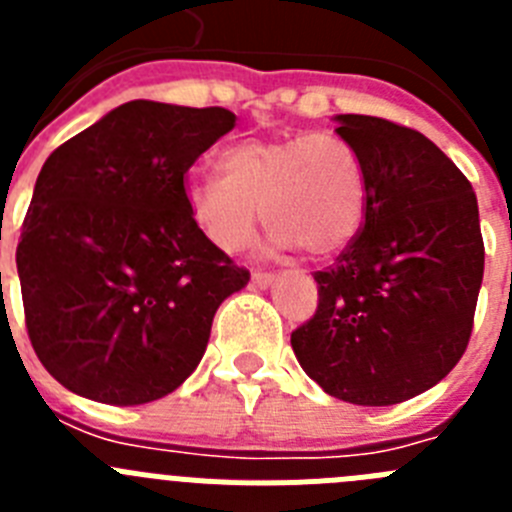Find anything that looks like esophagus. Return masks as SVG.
Segmentation results:
<instances>
[{"mask_svg": "<svg viewBox=\"0 0 512 512\" xmlns=\"http://www.w3.org/2000/svg\"><path fill=\"white\" fill-rule=\"evenodd\" d=\"M274 274H269V271H253V277H251V282H253V287H259V289H269L271 284H274Z\"/></svg>", "mask_w": 512, "mask_h": 512, "instance_id": "obj_1", "label": "esophagus"}]
</instances>
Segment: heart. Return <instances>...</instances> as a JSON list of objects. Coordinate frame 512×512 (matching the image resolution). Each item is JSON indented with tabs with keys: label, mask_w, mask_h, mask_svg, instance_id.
I'll return each instance as SVG.
<instances>
[{
	"label": "heart",
	"mask_w": 512,
	"mask_h": 512,
	"mask_svg": "<svg viewBox=\"0 0 512 512\" xmlns=\"http://www.w3.org/2000/svg\"><path fill=\"white\" fill-rule=\"evenodd\" d=\"M220 176L184 184L189 217L220 253L253 241L259 210L271 243L330 259L356 241L366 217V174L359 153L333 133L243 138L217 156Z\"/></svg>",
	"instance_id": "heart-1"
}]
</instances>
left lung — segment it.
<instances>
[{"instance_id": "obj_1", "label": "left lung", "mask_w": 512, "mask_h": 512, "mask_svg": "<svg viewBox=\"0 0 512 512\" xmlns=\"http://www.w3.org/2000/svg\"><path fill=\"white\" fill-rule=\"evenodd\" d=\"M333 120L364 164L366 217L336 264L315 274L318 310L292 348L330 397L382 408L431 390L459 364L485 243L472 184L436 143L382 117Z\"/></svg>"}]
</instances>
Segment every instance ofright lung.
Returning a JSON list of instances; mask_svg holds the SVG:
<instances>
[{
    "mask_svg": "<svg viewBox=\"0 0 512 512\" xmlns=\"http://www.w3.org/2000/svg\"><path fill=\"white\" fill-rule=\"evenodd\" d=\"M223 107L135 99L48 156L17 246L30 341L53 379L104 405L174 392L212 318L251 274L189 217L184 174L225 133Z\"/></svg>",
    "mask_w": 512,
    "mask_h": 512,
    "instance_id": "obj_1",
    "label": "right lung"
}]
</instances>
